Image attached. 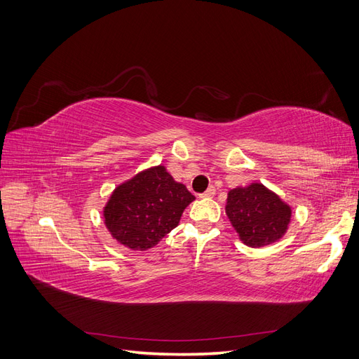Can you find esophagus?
Here are the masks:
<instances>
[{"mask_svg":"<svg viewBox=\"0 0 359 359\" xmlns=\"http://www.w3.org/2000/svg\"><path fill=\"white\" fill-rule=\"evenodd\" d=\"M214 194H215V189H214V187H210V189L206 190L205 193H202V194H201V198L210 199V198H214Z\"/></svg>","mask_w":359,"mask_h":359,"instance_id":"1","label":"esophagus"}]
</instances>
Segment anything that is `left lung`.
<instances>
[{"instance_id":"8db88e82","label":"left lung","mask_w":359,"mask_h":359,"mask_svg":"<svg viewBox=\"0 0 359 359\" xmlns=\"http://www.w3.org/2000/svg\"><path fill=\"white\" fill-rule=\"evenodd\" d=\"M226 215L240 240L248 247L277 243L287 232L290 205L260 182L229 190Z\"/></svg>"}]
</instances>
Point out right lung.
Here are the masks:
<instances>
[{"label": "right lung", "mask_w": 359, "mask_h": 359, "mask_svg": "<svg viewBox=\"0 0 359 359\" xmlns=\"http://www.w3.org/2000/svg\"><path fill=\"white\" fill-rule=\"evenodd\" d=\"M193 201L165 166H153L115 187L103 208L104 226L118 244L144 252L175 229Z\"/></svg>", "instance_id": "add662e5"}]
</instances>
